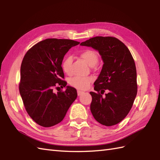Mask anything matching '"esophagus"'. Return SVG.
<instances>
[{
  "instance_id": "esophagus-1",
  "label": "esophagus",
  "mask_w": 160,
  "mask_h": 160,
  "mask_svg": "<svg viewBox=\"0 0 160 160\" xmlns=\"http://www.w3.org/2000/svg\"><path fill=\"white\" fill-rule=\"evenodd\" d=\"M78 96H80V95H82L84 92L83 91H80V90H78Z\"/></svg>"
}]
</instances>
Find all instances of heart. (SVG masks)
<instances>
[{"label":"heart","mask_w":160,"mask_h":160,"mask_svg":"<svg viewBox=\"0 0 160 160\" xmlns=\"http://www.w3.org/2000/svg\"><path fill=\"white\" fill-rule=\"evenodd\" d=\"M80 57L90 65L93 67L98 63L99 58L98 53L93 49H86L82 50L80 53ZM72 63V58L70 56H66L62 60V69L65 73L69 74L71 73V66ZM93 80L92 77H73L69 80L71 86L76 88L80 90H85L89 87L90 83Z\"/></svg>","instance_id":"b5f03b06"}]
</instances>
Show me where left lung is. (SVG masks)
Instances as JSON below:
<instances>
[{
  "label": "left lung",
  "mask_w": 160,
  "mask_h": 160,
  "mask_svg": "<svg viewBox=\"0 0 160 160\" xmlns=\"http://www.w3.org/2000/svg\"><path fill=\"white\" fill-rule=\"evenodd\" d=\"M81 45L98 51L104 64L94 82L90 109L101 124L111 127L118 124L131 109L138 92L137 72L130 51L120 40L111 36H96ZM107 90L104 97L102 95Z\"/></svg>",
  "instance_id": "obj_1"
}]
</instances>
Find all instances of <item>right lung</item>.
Wrapping results in <instances>:
<instances>
[{
  "label": "right lung",
  "instance_id": "obj_1",
  "mask_svg": "<svg viewBox=\"0 0 160 160\" xmlns=\"http://www.w3.org/2000/svg\"><path fill=\"white\" fill-rule=\"evenodd\" d=\"M79 44L73 40L48 38L33 45L23 58L20 94L26 111L41 127L60 123L76 99L75 88L67 86L57 93L53 90L66 87L61 64L69 49Z\"/></svg>",
  "mask_w": 160,
  "mask_h": 160
}]
</instances>
